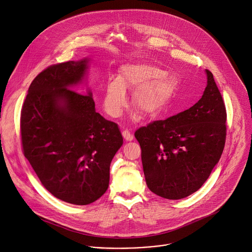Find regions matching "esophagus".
I'll return each mask as SVG.
<instances>
[{"instance_id":"1","label":"esophagus","mask_w":252,"mask_h":252,"mask_svg":"<svg viewBox=\"0 0 252 252\" xmlns=\"http://www.w3.org/2000/svg\"><path fill=\"white\" fill-rule=\"evenodd\" d=\"M123 136H124V138H125L126 141H131V140L133 139V134H132L129 130H127V129H126V130L123 131Z\"/></svg>"}]
</instances>
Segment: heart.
<instances>
[{"instance_id": "heart-1", "label": "heart", "mask_w": 252, "mask_h": 252, "mask_svg": "<svg viewBox=\"0 0 252 252\" xmlns=\"http://www.w3.org/2000/svg\"><path fill=\"white\" fill-rule=\"evenodd\" d=\"M176 81L158 66L150 63H126L119 68L116 79L104 85L102 107L111 117L122 115L126 104V90L133 91L132 104L141 114L154 117L168 106Z\"/></svg>"}]
</instances>
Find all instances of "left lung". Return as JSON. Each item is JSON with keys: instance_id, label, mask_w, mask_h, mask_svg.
Segmentation results:
<instances>
[{"instance_id": "left-lung-1", "label": "left lung", "mask_w": 252, "mask_h": 252, "mask_svg": "<svg viewBox=\"0 0 252 252\" xmlns=\"http://www.w3.org/2000/svg\"><path fill=\"white\" fill-rule=\"evenodd\" d=\"M189 110L138 128L148 188L166 199H182L198 190L218 164L226 135V111L213 75Z\"/></svg>"}]
</instances>
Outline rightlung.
Instances as JSON below:
<instances>
[{
    "label": "right lung",
    "mask_w": 252,
    "mask_h": 252,
    "mask_svg": "<svg viewBox=\"0 0 252 252\" xmlns=\"http://www.w3.org/2000/svg\"><path fill=\"white\" fill-rule=\"evenodd\" d=\"M91 59L51 65L32 82L21 114L26 158L57 198L77 205L98 199L109 188L110 165L123 146L116 123L95 112L87 86ZM77 90V92L72 90Z\"/></svg>",
    "instance_id": "add662e5"
}]
</instances>
